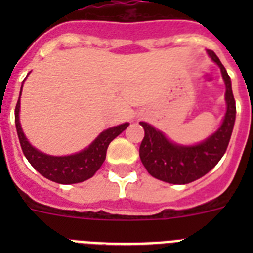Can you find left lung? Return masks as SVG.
<instances>
[{
  "label": "left lung",
  "instance_id": "obj_1",
  "mask_svg": "<svg viewBox=\"0 0 253 253\" xmlns=\"http://www.w3.org/2000/svg\"><path fill=\"white\" fill-rule=\"evenodd\" d=\"M210 58L220 67L225 82L227 113L218 131L205 142L194 147L172 144L161 131L147 123H140L144 138L139 147V157L149 175L169 184L185 185L207 175L220 161L229 144L236 120V101L232 92L231 77L213 50H208Z\"/></svg>",
  "mask_w": 253,
  "mask_h": 253
}]
</instances>
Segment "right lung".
<instances>
[{
  "instance_id": "obj_1",
  "label": "right lung",
  "mask_w": 253,
  "mask_h": 253,
  "mask_svg": "<svg viewBox=\"0 0 253 253\" xmlns=\"http://www.w3.org/2000/svg\"><path fill=\"white\" fill-rule=\"evenodd\" d=\"M20 95H21V91H20ZM19 110L20 99L15 107V124H16L20 146L25 157L40 175H43L48 180L63 185L77 184V182H82L92 177L104 163L106 158L107 147L111 140L115 139L129 125L128 123H125V124L102 131L88 148L80 153L64 156V157H53L33 148L30 143L26 140L25 135L22 133L21 125H20Z\"/></svg>"
}]
</instances>
